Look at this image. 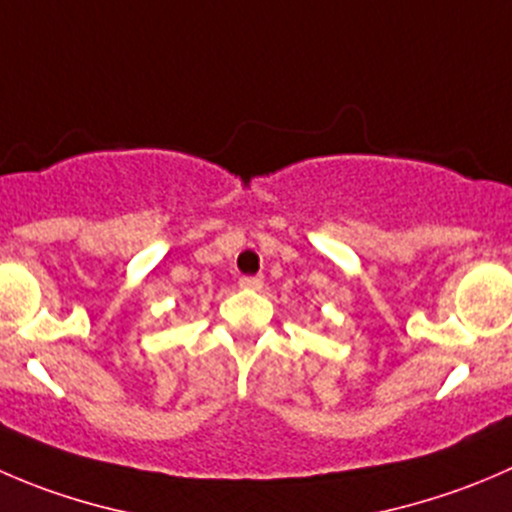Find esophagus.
Instances as JSON below:
<instances>
[{
	"label": "esophagus",
	"instance_id": "obj_1",
	"mask_svg": "<svg viewBox=\"0 0 512 512\" xmlns=\"http://www.w3.org/2000/svg\"><path fill=\"white\" fill-rule=\"evenodd\" d=\"M262 285H265L262 277H240L242 290H262Z\"/></svg>",
	"mask_w": 512,
	"mask_h": 512
}]
</instances>
